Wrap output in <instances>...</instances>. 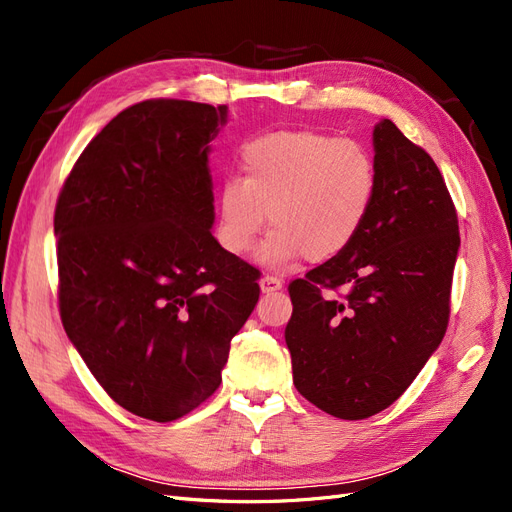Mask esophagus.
Listing matches in <instances>:
<instances>
[{
    "mask_svg": "<svg viewBox=\"0 0 512 512\" xmlns=\"http://www.w3.org/2000/svg\"><path fill=\"white\" fill-rule=\"evenodd\" d=\"M282 288V280L280 277H273V275H262V280H260V290L262 292H275V290H280Z\"/></svg>",
    "mask_w": 512,
    "mask_h": 512,
    "instance_id": "34e87169",
    "label": "esophagus"
}]
</instances>
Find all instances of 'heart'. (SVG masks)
Masks as SVG:
<instances>
[{"label": "heart", "mask_w": 512, "mask_h": 512, "mask_svg": "<svg viewBox=\"0 0 512 512\" xmlns=\"http://www.w3.org/2000/svg\"><path fill=\"white\" fill-rule=\"evenodd\" d=\"M241 168L243 179L230 177L220 190L222 243L232 254H247L269 220L275 232L260 258L273 267L344 254L376 203V160L352 138L267 132L243 145Z\"/></svg>", "instance_id": "heart-1"}]
</instances>
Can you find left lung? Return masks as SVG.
Wrapping results in <instances>:
<instances>
[{
    "label": "left lung",
    "mask_w": 512,
    "mask_h": 512,
    "mask_svg": "<svg viewBox=\"0 0 512 512\" xmlns=\"http://www.w3.org/2000/svg\"><path fill=\"white\" fill-rule=\"evenodd\" d=\"M374 149L378 194L361 235L288 286L294 386L344 421L389 408L440 346L459 250L457 209L429 153L391 119Z\"/></svg>",
    "instance_id": "1"
}]
</instances>
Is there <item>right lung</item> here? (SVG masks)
I'll return each mask as SVG.
<instances>
[{
	"label": "right lung",
	"instance_id": "add662e5",
	"mask_svg": "<svg viewBox=\"0 0 512 512\" xmlns=\"http://www.w3.org/2000/svg\"><path fill=\"white\" fill-rule=\"evenodd\" d=\"M226 106H128L72 166L55 205L59 316L113 401L156 423L222 382L258 269L213 239L209 143Z\"/></svg>",
	"mask_w": 512,
	"mask_h": 512
}]
</instances>
